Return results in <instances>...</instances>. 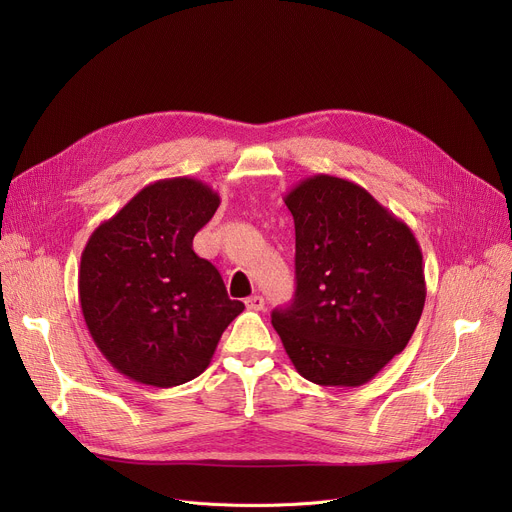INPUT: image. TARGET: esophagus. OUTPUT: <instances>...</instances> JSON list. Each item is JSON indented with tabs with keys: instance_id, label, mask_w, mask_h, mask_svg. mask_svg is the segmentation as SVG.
I'll use <instances>...</instances> for the list:
<instances>
[{
	"instance_id": "obj_1",
	"label": "esophagus",
	"mask_w": 512,
	"mask_h": 512,
	"mask_svg": "<svg viewBox=\"0 0 512 512\" xmlns=\"http://www.w3.org/2000/svg\"><path fill=\"white\" fill-rule=\"evenodd\" d=\"M245 305H247V309H251V311H261V309L265 307V301H263V297H259V294H253V297H249V299L245 301Z\"/></svg>"
}]
</instances>
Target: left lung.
Returning a JSON list of instances; mask_svg holds the SVG:
<instances>
[{
  "mask_svg": "<svg viewBox=\"0 0 512 512\" xmlns=\"http://www.w3.org/2000/svg\"><path fill=\"white\" fill-rule=\"evenodd\" d=\"M297 234V290L272 324L305 380L355 388L405 351L425 305L411 228L363 186L315 174L284 197Z\"/></svg>",
  "mask_w": 512,
  "mask_h": 512,
  "instance_id": "left-lung-1",
  "label": "left lung"
}]
</instances>
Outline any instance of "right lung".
Masks as SVG:
<instances>
[{"label":"right lung","instance_id":"add662e5","mask_svg":"<svg viewBox=\"0 0 512 512\" xmlns=\"http://www.w3.org/2000/svg\"><path fill=\"white\" fill-rule=\"evenodd\" d=\"M218 207V193L201 180H157L87 240L80 309L97 348L126 378L155 388L195 380L245 309L193 251Z\"/></svg>","mask_w":512,"mask_h":512}]
</instances>
